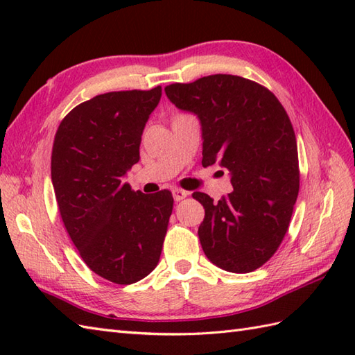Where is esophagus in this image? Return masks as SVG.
Returning a JSON list of instances; mask_svg holds the SVG:
<instances>
[{
    "label": "esophagus",
    "mask_w": 355,
    "mask_h": 355,
    "mask_svg": "<svg viewBox=\"0 0 355 355\" xmlns=\"http://www.w3.org/2000/svg\"><path fill=\"white\" fill-rule=\"evenodd\" d=\"M172 195H173V200H175V201H182V200H184L189 193H187V192L183 191V189H178V187H175V189L172 191Z\"/></svg>",
    "instance_id": "1"
}]
</instances>
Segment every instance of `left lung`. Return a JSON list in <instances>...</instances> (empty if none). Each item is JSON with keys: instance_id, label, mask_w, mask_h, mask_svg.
I'll use <instances>...</instances> for the list:
<instances>
[{"instance_id": "1", "label": "left lung", "mask_w": 355, "mask_h": 355, "mask_svg": "<svg viewBox=\"0 0 355 355\" xmlns=\"http://www.w3.org/2000/svg\"><path fill=\"white\" fill-rule=\"evenodd\" d=\"M178 110L198 117L202 166L230 173L233 192L220 201L192 197L205 207L198 227L207 259L230 273L263 266L288 230L299 193L297 143L277 97L233 74H212L164 88Z\"/></svg>"}]
</instances>
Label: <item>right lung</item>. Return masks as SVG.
<instances>
[{
    "label": "right lung",
    "mask_w": 355,
    "mask_h": 355,
    "mask_svg": "<svg viewBox=\"0 0 355 355\" xmlns=\"http://www.w3.org/2000/svg\"><path fill=\"white\" fill-rule=\"evenodd\" d=\"M160 97L162 87L96 96L64 117L53 143L51 182L65 229L87 266L120 285L157 267L173 207L169 191L148 195L123 182Z\"/></svg>",
    "instance_id": "obj_1"
}]
</instances>
